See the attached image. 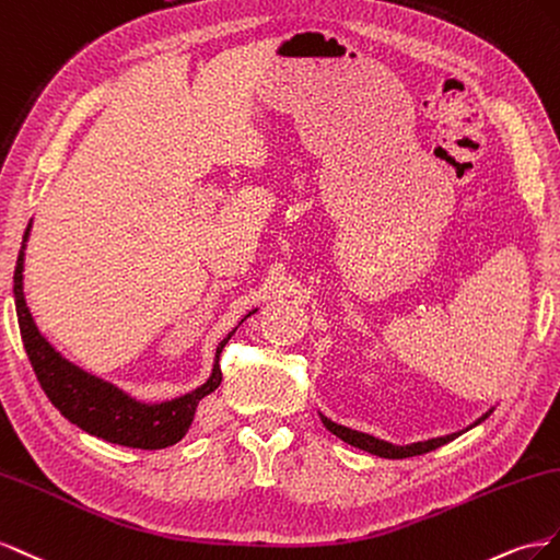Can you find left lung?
I'll return each mask as SVG.
<instances>
[{"mask_svg": "<svg viewBox=\"0 0 560 560\" xmlns=\"http://www.w3.org/2000/svg\"><path fill=\"white\" fill-rule=\"evenodd\" d=\"M492 410H494V408H490L488 412H483L481 418H478L474 424H469L467 429L455 431V434L439 436V439H429V441H418V443H408V445H394V443H389V441H382V439H375V436H371V434H363V431H357V429H349V427H342V424H338V422H332V420H328V418H326L324 412H318V415H322V422H324V427L330 431V434H335L338 439H342V441H345V443H349V445H354V448H361V451L371 453V455H377V457L404 459V457L424 455V453H429V451H436V448H441V445L451 443L453 439H457L459 434H465V431H469L471 427L481 424Z\"/></svg>", "mask_w": 560, "mask_h": 560, "instance_id": "obj_1", "label": "left lung"}]
</instances>
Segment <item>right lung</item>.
I'll return each mask as SVG.
<instances>
[{"mask_svg": "<svg viewBox=\"0 0 560 560\" xmlns=\"http://www.w3.org/2000/svg\"><path fill=\"white\" fill-rule=\"evenodd\" d=\"M32 220L27 222L19 260H15L13 298L27 359L32 363V369H35L44 394L49 396V401L60 410L62 418H68L72 424L84 429L91 436L140 451H159L178 443L187 434L191 420H195V412L201 398L218 389L222 380L218 363L220 351L230 342L236 328H232L225 338L220 340L215 349L213 371L203 385L183 396L168 398V401H138L136 396L126 394L117 385H112V382L79 369L77 363L62 357L60 351L39 332L23 293V265ZM250 314H255V310L248 312L246 316Z\"/></svg>", "mask_w": 560, "mask_h": 560, "instance_id": "obj_1", "label": "right lung"}]
</instances>
